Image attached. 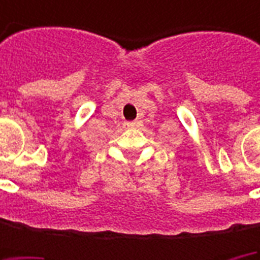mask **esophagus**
Listing matches in <instances>:
<instances>
[{
  "label": "esophagus",
  "instance_id": "34e87169",
  "mask_svg": "<svg viewBox=\"0 0 260 260\" xmlns=\"http://www.w3.org/2000/svg\"><path fill=\"white\" fill-rule=\"evenodd\" d=\"M127 126L134 127V126H136V121H128V123H127Z\"/></svg>",
  "mask_w": 260,
  "mask_h": 260
}]
</instances>
